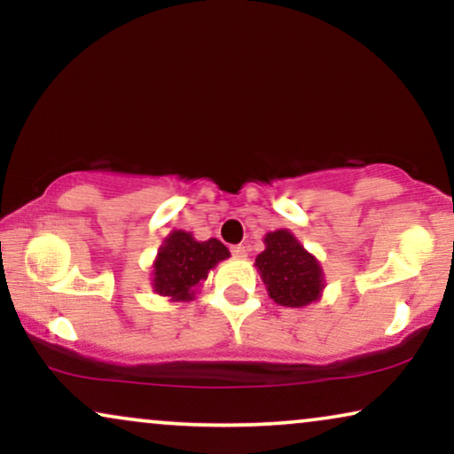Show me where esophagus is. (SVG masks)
<instances>
[{
	"instance_id": "34e87169",
	"label": "esophagus",
	"mask_w": 454,
	"mask_h": 454,
	"mask_svg": "<svg viewBox=\"0 0 454 454\" xmlns=\"http://www.w3.org/2000/svg\"><path fill=\"white\" fill-rule=\"evenodd\" d=\"M231 254H233V256H238V258H246L247 250H246V246L238 244V246H231Z\"/></svg>"
}]
</instances>
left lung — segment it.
Listing matches in <instances>:
<instances>
[{
    "label": "left lung",
    "mask_w": 454,
    "mask_h": 454,
    "mask_svg": "<svg viewBox=\"0 0 454 454\" xmlns=\"http://www.w3.org/2000/svg\"><path fill=\"white\" fill-rule=\"evenodd\" d=\"M264 246L256 266L272 300L287 308H303L318 300L325 289V272L295 235L278 229L266 233Z\"/></svg>",
    "instance_id": "obj_1"
}]
</instances>
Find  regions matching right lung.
<instances>
[{
	"instance_id": "add662e5",
	"label": "right lung",
	"mask_w": 454,
	"mask_h": 454,
	"mask_svg": "<svg viewBox=\"0 0 454 454\" xmlns=\"http://www.w3.org/2000/svg\"><path fill=\"white\" fill-rule=\"evenodd\" d=\"M225 258L229 250L219 239L196 241L188 231H171L153 264L154 294L171 297V301L194 300L196 287L208 277V270Z\"/></svg>"
}]
</instances>
